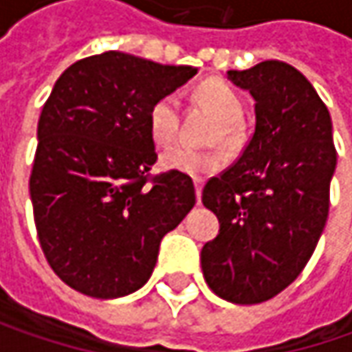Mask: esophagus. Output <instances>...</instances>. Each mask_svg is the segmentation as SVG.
<instances>
[{"label": "esophagus", "instance_id": "1", "mask_svg": "<svg viewBox=\"0 0 352 352\" xmlns=\"http://www.w3.org/2000/svg\"><path fill=\"white\" fill-rule=\"evenodd\" d=\"M194 186H196L197 204H199V201H201V190H204V182H201V180H194Z\"/></svg>", "mask_w": 352, "mask_h": 352}]
</instances>
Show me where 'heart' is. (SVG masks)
I'll use <instances>...</instances> for the list:
<instances>
[{"instance_id": "obj_1", "label": "heart", "mask_w": 352, "mask_h": 352, "mask_svg": "<svg viewBox=\"0 0 352 352\" xmlns=\"http://www.w3.org/2000/svg\"><path fill=\"white\" fill-rule=\"evenodd\" d=\"M199 105L217 117V125L211 131V141H221L231 148L241 146L245 141V125L241 121L243 102L235 89L221 80H206L194 91ZM180 129V109L174 96L158 98L148 109V133L158 146H168L176 141ZM162 166L188 176H208L223 168L227 155L223 148H192L186 144H176L160 156Z\"/></svg>"}]
</instances>
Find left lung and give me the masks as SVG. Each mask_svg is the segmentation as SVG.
<instances>
[{
    "instance_id": "1",
    "label": "left lung",
    "mask_w": 352,
    "mask_h": 352,
    "mask_svg": "<svg viewBox=\"0 0 352 352\" xmlns=\"http://www.w3.org/2000/svg\"><path fill=\"white\" fill-rule=\"evenodd\" d=\"M227 78L254 98L256 127L241 158L204 188L219 235L204 245L201 270L219 298L261 304L288 288L316 250L337 151L325 103L294 66L264 60Z\"/></svg>"
}]
</instances>
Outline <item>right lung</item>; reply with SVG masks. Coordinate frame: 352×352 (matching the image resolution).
<instances>
[{"label": "right lung", "instance_id": "1", "mask_svg": "<svg viewBox=\"0 0 352 352\" xmlns=\"http://www.w3.org/2000/svg\"><path fill=\"white\" fill-rule=\"evenodd\" d=\"M196 72L107 50L56 80L38 117L29 190L41 249L70 288L102 300L139 290L162 236L194 208L188 174H151L148 109Z\"/></svg>", "mask_w": 352, "mask_h": 352}]
</instances>
